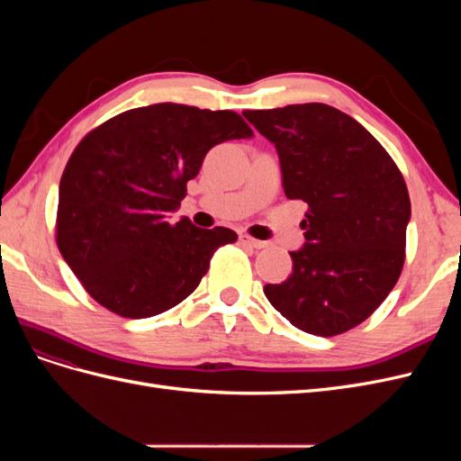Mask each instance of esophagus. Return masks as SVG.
Returning a JSON list of instances; mask_svg holds the SVG:
<instances>
[{"label":"esophagus","mask_w":461,"mask_h":461,"mask_svg":"<svg viewBox=\"0 0 461 461\" xmlns=\"http://www.w3.org/2000/svg\"><path fill=\"white\" fill-rule=\"evenodd\" d=\"M240 244L249 246V248H256V249H261V248L267 246V242H261L258 239H252V236H249V234H240Z\"/></svg>","instance_id":"34e87169"}]
</instances>
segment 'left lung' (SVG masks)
Listing matches in <instances>:
<instances>
[{"mask_svg": "<svg viewBox=\"0 0 461 461\" xmlns=\"http://www.w3.org/2000/svg\"><path fill=\"white\" fill-rule=\"evenodd\" d=\"M278 151L288 200L308 203L305 246L265 296L292 325L337 337L379 308L406 259L410 194L398 165L361 124L325 104L244 111Z\"/></svg>", "mask_w": 461, "mask_h": 461, "instance_id": "left-lung-1", "label": "left lung"}]
</instances>
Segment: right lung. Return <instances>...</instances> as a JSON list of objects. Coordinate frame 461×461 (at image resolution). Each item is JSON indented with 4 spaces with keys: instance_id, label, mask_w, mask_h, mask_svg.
I'll list each match as a JSON object with an SVG mask.
<instances>
[{
    "instance_id": "1",
    "label": "right lung",
    "mask_w": 461,
    "mask_h": 461,
    "mask_svg": "<svg viewBox=\"0 0 461 461\" xmlns=\"http://www.w3.org/2000/svg\"><path fill=\"white\" fill-rule=\"evenodd\" d=\"M249 136L234 111L153 104L122 111L82 138L59 183L55 242L97 303L144 319L196 290L215 249L239 236L167 217L209 149Z\"/></svg>"
}]
</instances>
